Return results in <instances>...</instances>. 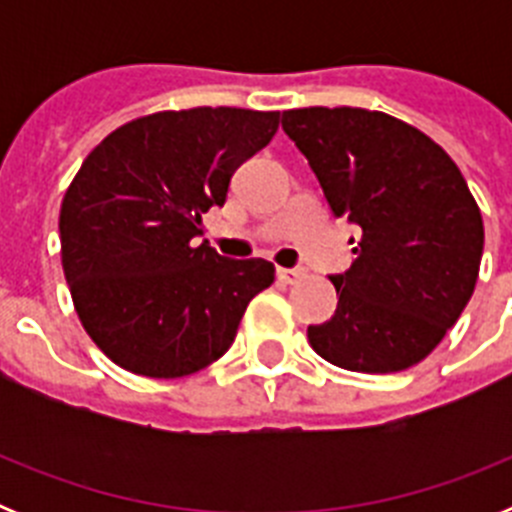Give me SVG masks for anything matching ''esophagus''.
Returning <instances> with one entry per match:
<instances>
[{
  "mask_svg": "<svg viewBox=\"0 0 512 512\" xmlns=\"http://www.w3.org/2000/svg\"><path fill=\"white\" fill-rule=\"evenodd\" d=\"M277 277H279V282H284V284H297L302 277H305V271H302V269H284V266H279Z\"/></svg>",
  "mask_w": 512,
  "mask_h": 512,
  "instance_id": "34e87169",
  "label": "esophagus"
}]
</instances>
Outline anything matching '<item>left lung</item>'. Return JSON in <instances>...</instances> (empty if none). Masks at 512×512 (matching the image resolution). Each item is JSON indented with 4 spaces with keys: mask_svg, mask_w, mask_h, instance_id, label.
<instances>
[{
    "mask_svg": "<svg viewBox=\"0 0 512 512\" xmlns=\"http://www.w3.org/2000/svg\"><path fill=\"white\" fill-rule=\"evenodd\" d=\"M282 128L336 217L361 228L356 261L330 277L336 315L307 328L330 364L410 369L459 320L479 277L485 225L459 166L408 122L361 107H302Z\"/></svg>",
    "mask_w": 512,
    "mask_h": 512,
    "instance_id": "1",
    "label": "left lung"
}]
</instances>
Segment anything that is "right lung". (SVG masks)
I'll list each match as a JSON object with an SVG mask.
<instances>
[{
	"label": "right lung",
	"mask_w": 512,
	"mask_h": 512,
	"mask_svg": "<svg viewBox=\"0 0 512 512\" xmlns=\"http://www.w3.org/2000/svg\"><path fill=\"white\" fill-rule=\"evenodd\" d=\"M279 112L192 107L138 117L84 158L61 202V264L76 315L104 356L140 377L200 372L235 341L274 282L264 259H223L202 212L274 138Z\"/></svg>",
	"instance_id": "1"
}]
</instances>
